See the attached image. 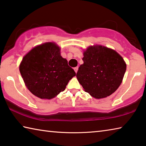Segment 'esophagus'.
I'll list each match as a JSON object with an SVG mask.
<instances>
[{"label":"esophagus","mask_w":146,"mask_h":146,"mask_svg":"<svg viewBox=\"0 0 146 146\" xmlns=\"http://www.w3.org/2000/svg\"><path fill=\"white\" fill-rule=\"evenodd\" d=\"M78 67H75V68H74V70H75V73H77V71H78Z\"/></svg>","instance_id":"obj_1"}]
</instances>
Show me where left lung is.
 <instances>
[{
    "label": "left lung",
    "instance_id": "1",
    "mask_svg": "<svg viewBox=\"0 0 146 146\" xmlns=\"http://www.w3.org/2000/svg\"><path fill=\"white\" fill-rule=\"evenodd\" d=\"M82 60L76 78L86 92L94 98H102L119 87L126 64L115 50L102 46H90L84 53Z\"/></svg>",
    "mask_w": 146,
    "mask_h": 146
}]
</instances>
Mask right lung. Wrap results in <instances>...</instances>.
Instances as JSON below:
<instances>
[{
    "label": "right lung",
    "instance_id": "right-lung-1",
    "mask_svg": "<svg viewBox=\"0 0 146 146\" xmlns=\"http://www.w3.org/2000/svg\"><path fill=\"white\" fill-rule=\"evenodd\" d=\"M19 70L26 86L34 95L51 99L64 91L76 73L61 56L55 43L46 42L24 56Z\"/></svg>",
    "mask_w": 146,
    "mask_h": 146
}]
</instances>
